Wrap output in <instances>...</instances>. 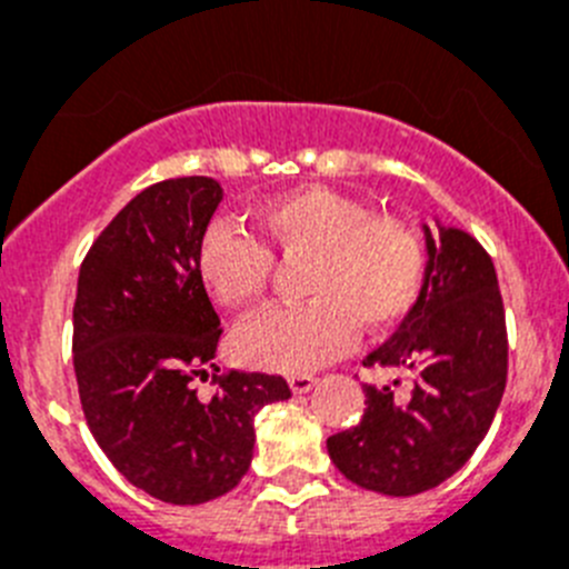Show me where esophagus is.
Returning a JSON list of instances; mask_svg holds the SVG:
<instances>
[{"label": "esophagus", "mask_w": 569, "mask_h": 569, "mask_svg": "<svg viewBox=\"0 0 569 569\" xmlns=\"http://www.w3.org/2000/svg\"><path fill=\"white\" fill-rule=\"evenodd\" d=\"M288 385H290V390H293V393H308V390H313L316 379L310 373H296V376H290Z\"/></svg>", "instance_id": "obj_1"}]
</instances>
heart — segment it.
I'll use <instances>...</instances> for the list:
<instances>
[{
	"label": "heart",
	"instance_id": "1",
	"mask_svg": "<svg viewBox=\"0 0 569 569\" xmlns=\"http://www.w3.org/2000/svg\"><path fill=\"white\" fill-rule=\"evenodd\" d=\"M264 244L230 224H213L199 244V279L222 308L250 310L268 293L273 259L308 261V305L256 316L233 336L244 365L305 373L336 359L367 333L396 328L425 284V241L396 216H373L330 188H296L256 210Z\"/></svg>",
	"mask_w": 569,
	"mask_h": 569
}]
</instances>
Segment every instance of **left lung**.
I'll return each instance as SVG.
<instances>
[{
	"mask_svg": "<svg viewBox=\"0 0 569 569\" xmlns=\"http://www.w3.org/2000/svg\"><path fill=\"white\" fill-rule=\"evenodd\" d=\"M421 230L419 301L365 359L405 370L410 393L365 385L359 425L328 439L330 461L347 479L385 496L433 490L459 472L490 430L507 385L505 305L492 259L441 219Z\"/></svg>",
	"mask_w": 569,
	"mask_h": 569,
	"instance_id": "obj_1",
	"label": "left lung"
}]
</instances>
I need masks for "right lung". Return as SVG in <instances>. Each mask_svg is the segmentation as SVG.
Instances as JSON below:
<instances>
[{
  "label": "right lung",
  "instance_id": "add662e5",
  "mask_svg": "<svg viewBox=\"0 0 569 569\" xmlns=\"http://www.w3.org/2000/svg\"><path fill=\"white\" fill-rule=\"evenodd\" d=\"M222 188L182 176L133 196L88 250L73 305V370L90 433L133 487L168 505L233 490L253 459V416L290 399L281 376H222V325L199 279V244ZM219 370V367H216Z\"/></svg>",
  "mask_w": 569,
  "mask_h": 569
}]
</instances>
